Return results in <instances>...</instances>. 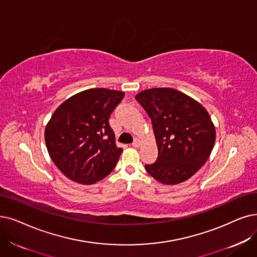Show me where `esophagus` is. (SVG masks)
<instances>
[{
	"label": "esophagus",
	"instance_id": "obj_1",
	"mask_svg": "<svg viewBox=\"0 0 257 257\" xmlns=\"http://www.w3.org/2000/svg\"><path fill=\"white\" fill-rule=\"evenodd\" d=\"M141 146V141L139 139H135V141L133 142V147L134 148H139Z\"/></svg>",
	"mask_w": 257,
	"mask_h": 257
}]
</instances>
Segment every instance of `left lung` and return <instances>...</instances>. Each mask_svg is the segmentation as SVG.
Here are the masks:
<instances>
[{"instance_id":"left-lung-1","label":"left lung","mask_w":257,"mask_h":257,"mask_svg":"<svg viewBox=\"0 0 257 257\" xmlns=\"http://www.w3.org/2000/svg\"><path fill=\"white\" fill-rule=\"evenodd\" d=\"M135 98L152 120L158 149V158L147 164V172L163 184L188 180L206 163L216 139L209 112L170 87L142 90Z\"/></svg>"}]
</instances>
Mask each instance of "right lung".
<instances>
[{
  "label": "right lung",
  "instance_id": "right-lung-1",
  "mask_svg": "<svg viewBox=\"0 0 257 257\" xmlns=\"http://www.w3.org/2000/svg\"><path fill=\"white\" fill-rule=\"evenodd\" d=\"M123 97L120 90L86 89L65 100L51 116L45 126L46 148L70 180L93 184L115 169L122 149L108 119Z\"/></svg>",
  "mask_w": 257,
  "mask_h": 257
}]
</instances>
